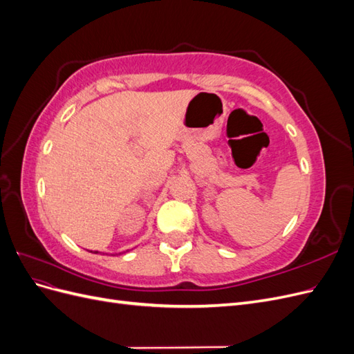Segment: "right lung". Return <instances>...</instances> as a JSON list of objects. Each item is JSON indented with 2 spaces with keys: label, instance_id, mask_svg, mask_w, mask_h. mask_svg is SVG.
Wrapping results in <instances>:
<instances>
[{
  "label": "right lung",
  "instance_id": "1",
  "mask_svg": "<svg viewBox=\"0 0 354 354\" xmlns=\"http://www.w3.org/2000/svg\"><path fill=\"white\" fill-rule=\"evenodd\" d=\"M95 254H97V251H95Z\"/></svg>",
  "mask_w": 354,
  "mask_h": 354
}]
</instances>
